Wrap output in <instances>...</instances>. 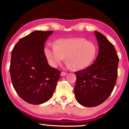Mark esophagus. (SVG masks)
<instances>
[{
	"mask_svg": "<svg viewBox=\"0 0 129 129\" xmlns=\"http://www.w3.org/2000/svg\"><path fill=\"white\" fill-rule=\"evenodd\" d=\"M66 75H67V73H66V72H62L61 73V76H66Z\"/></svg>",
	"mask_w": 129,
	"mask_h": 129,
	"instance_id": "obj_1",
	"label": "esophagus"
}]
</instances>
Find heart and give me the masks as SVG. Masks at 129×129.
Instances as JSON below:
<instances>
[{"instance_id": "obj_1", "label": "heart", "mask_w": 129, "mask_h": 129, "mask_svg": "<svg viewBox=\"0 0 129 129\" xmlns=\"http://www.w3.org/2000/svg\"><path fill=\"white\" fill-rule=\"evenodd\" d=\"M97 48L92 42L81 38L60 39L55 45H48L45 48V54L49 64L57 68L65 57L68 66L75 70H82L89 66L96 56Z\"/></svg>"}]
</instances>
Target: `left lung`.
Returning <instances> with one entry per match:
<instances>
[{"label":"left lung","instance_id":"obj_1","mask_svg":"<svg viewBox=\"0 0 129 129\" xmlns=\"http://www.w3.org/2000/svg\"><path fill=\"white\" fill-rule=\"evenodd\" d=\"M99 53L94 62L75 72V95L81 105L95 107L103 103L112 93L117 77L119 57L113 44L103 34L95 31Z\"/></svg>","mask_w":129,"mask_h":129}]
</instances>
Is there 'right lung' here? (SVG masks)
I'll use <instances>...</instances> for the list:
<instances>
[{"label":"right lung","mask_w":129,"mask_h":129,"mask_svg":"<svg viewBox=\"0 0 129 129\" xmlns=\"http://www.w3.org/2000/svg\"><path fill=\"white\" fill-rule=\"evenodd\" d=\"M53 30L31 32L20 39L11 54L10 74L14 89L23 100L40 105L53 94L61 72L50 66L44 52Z\"/></svg>","instance_id":"right-lung-1"}]
</instances>
